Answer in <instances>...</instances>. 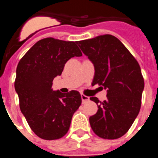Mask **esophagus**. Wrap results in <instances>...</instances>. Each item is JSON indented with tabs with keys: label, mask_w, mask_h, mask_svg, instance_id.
I'll use <instances>...</instances> for the list:
<instances>
[{
	"label": "esophagus",
	"mask_w": 158,
	"mask_h": 158,
	"mask_svg": "<svg viewBox=\"0 0 158 158\" xmlns=\"http://www.w3.org/2000/svg\"><path fill=\"white\" fill-rule=\"evenodd\" d=\"M81 100H82V104H85L86 102H88L89 100V96H85V95L81 94Z\"/></svg>",
	"instance_id": "esophagus-1"
}]
</instances>
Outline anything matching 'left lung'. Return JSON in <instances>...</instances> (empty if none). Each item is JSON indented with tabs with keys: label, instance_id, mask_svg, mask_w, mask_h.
Instances as JSON below:
<instances>
[{
	"label": "left lung",
	"instance_id": "8db88e82",
	"mask_svg": "<svg viewBox=\"0 0 158 158\" xmlns=\"http://www.w3.org/2000/svg\"><path fill=\"white\" fill-rule=\"evenodd\" d=\"M95 67L93 85L107 89V100H90L98 111L89 118L97 136L116 139L131 128L141 108L144 79L139 62L127 47L111 35H99L77 43Z\"/></svg>",
	"mask_w": 158,
	"mask_h": 158
}]
</instances>
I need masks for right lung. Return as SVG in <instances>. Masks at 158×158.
Listing matches in <instances>:
<instances>
[{"instance_id":"right-lung-1","label":"right lung","mask_w":158,"mask_h":158,"mask_svg":"<svg viewBox=\"0 0 158 158\" xmlns=\"http://www.w3.org/2000/svg\"><path fill=\"white\" fill-rule=\"evenodd\" d=\"M81 55L77 42L50 37L38 41L19 60L15 80L19 108L31 129L41 139H61L69 131L81 96L75 90L63 94L51 87L67 61Z\"/></svg>"}]
</instances>
